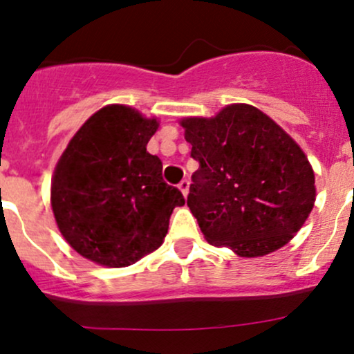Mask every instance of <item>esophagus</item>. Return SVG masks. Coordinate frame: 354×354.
<instances>
[{
	"mask_svg": "<svg viewBox=\"0 0 354 354\" xmlns=\"http://www.w3.org/2000/svg\"><path fill=\"white\" fill-rule=\"evenodd\" d=\"M178 188H180V191L183 193V196H188V193H189V181L188 180H183L180 185H178Z\"/></svg>",
	"mask_w": 354,
	"mask_h": 354,
	"instance_id": "34e87169",
	"label": "esophagus"
}]
</instances>
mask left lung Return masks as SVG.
I'll use <instances>...</instances> for the list:
<instances>
[{"label": "left lung", "instance_id": "obj_1", "mask_svg": "<svg viewBox=\"0 0 354 354\" xmlns=\"http://www.w3.org/2000/svg\"><path fill=\"white\" fill-rule=\"evenodd\" d=\"M180 123L200 163L188 206L206 241L243 258L286 245L316 200L315 173L298 143L251 104Z\"/></svg>", "mask_w": 354, "mask_h": 354}]
</instances>
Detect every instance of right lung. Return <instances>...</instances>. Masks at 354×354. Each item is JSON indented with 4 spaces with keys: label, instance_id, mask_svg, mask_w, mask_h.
Listing matches in <instances>:
<instances>
[{
    "label": "right lung",
    "instance_id": "add662e5",
    "mask_svg": "<svg viewBox=\"0 0 354 354\" xmlns=\"http://www.w3.org/2000/svg\"><path fill=\"white\" fill-rule=\"evenodd\" d=\"M156 118L109 104L86 120L61 154L51 208L63 238L98 265L123 268L161 246L169 216L185 205L166 185L163 163L146 151Z\"/></svg>",
    "mask_w": 354,
    "mask_h": 354
}]
</instances>
